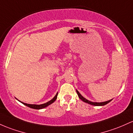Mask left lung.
<instances>
[{"instance_id": "1", "label": "left lung", "mask_w": 133, "mask_h": 133, "mask_svg": "<svg viewBox=\"0 0 133 133\" xmlns=\"http://www.w3.org/2000/svg\"><path fill=\"white\" fill-rule=\"evenodd\" d=\"M76 92H77V94H78L79 98L81 99V100H82V101H83L84 102H86V103H88V104L92 105H95V106H103V105H105L107 104L108 103H109V102H110L112 100H108V101L103 102H93L90 101V100H87V99H86L85 98L83 97V96L81 95V94H80V93L79 92V91L77 90H76Z\"/></svg>"}]
</instances>
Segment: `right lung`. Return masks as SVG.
I'll return each mask as SVG.
<instances>
[{
	"instance_id": "obj_1",
	"label": "right lung",
	"mask_w": 133,
	"mask_h": 133,
	"mask_svg": "<svg viewBox=\"0 0 133 133\" xmlns=\"http://www.w3.org/2000/svg\"><path fill=\"white\" fill-rule=\"evenodd\" d=\"M57 95H58V92L56 93V95H55V97H54L52 99V100H50V101L46 102V103H43V104H40V105L28 104V103H24V102H22L21 101H19V100H18V101H19L20 102H21V103H23V104H24V105L27 106V107H30V108H31V109H37V110H39V109H43V108L46 107H47V106L50 105V104H52V103H54V102L55 101V100H56V99H57Z\"/></svg>"
}]
</instances>
